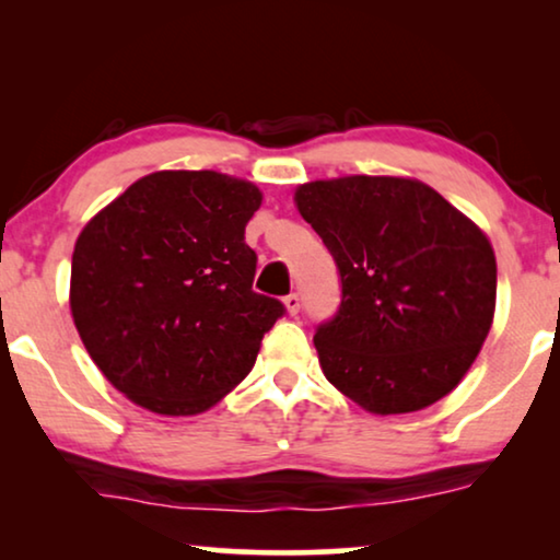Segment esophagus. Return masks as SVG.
Instances as JSON below:
<instances>
[{
	"label": "esophagus",
	"instance_id": "34e87169",
	"mask_svg": "<svg viewBox=\"0 0 560 560\" xmlns=\"http://www.w3.org/2000/svg\"><path fill=\"white\" fill-rule=\"evenodd\" d=\"M282 303H285V308H288L290 316H295V313L301 311V295H298V293L285 295V298H282Z\"/></svg>",
	"mask_w": 560,
	"mask_h": 560
}]
</instances>
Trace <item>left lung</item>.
I'll use <instances>...</instances> for the list:
<instances>
[{"mask_svg": "<svg viewBox=\"0 0 560 560\" xmlns=\"http://www.w3.org/2000/svg\"><path fill=\"white\" fill-rule=\"evenodd\" d=\"M295 203L339 267V311L313 336L326 380L377 416L448 395L494 318L497 262L479 226L410 178L305 183Z\"/></svg>", "mask_w": 560, "mask_h": 560, "instance_id": "left-lung-1", "label": "left lung"}]
</instances>
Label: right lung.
Returning a JSON list of instances; mask_svg holds the SVG:
<instances>
[{"label": "right lung", "instance_id": "add662e5", "mask_svg": "<svg viewBox=\"0 0 560 560\" xmlns=\"http://www.w3.org/2000/svg\"><path fill=\"white\" fill-rule=\"evenodd\" d=\"M262 203L247 180L160 171L132 183L83 229L71 313L104 377L160 416H196L255 366L285 316L255 293L244 226Z\"/></svg>", "mask_w": 560, "mask_h": 560}]
</instances>
